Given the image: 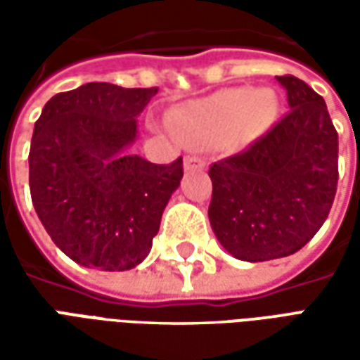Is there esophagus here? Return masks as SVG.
Masks as SVG:
<instances>
[{
  "label": "esophagus",
  "instance_id": "34e87169",
  "mask_svg": "<svg viewBox=\"0 0 360 360\" xmlns=\"http://www.w3.org/2000/svg\"><path fill=\"white\" fill-rule=\"evenodd\" d=\"M206 160L200 156H187L185 158V169H204Z\"/></svg>",
  "mask_w": 360,
  "mask_h": 360
}]
</instances>
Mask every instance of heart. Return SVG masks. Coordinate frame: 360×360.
<instances>
[{
	"label": "heart",
	"mask_w": 360,
	"mask_h": 360,
	"mask_svg": "<svg viewBox=\"0 0 360 360\" xmlns=\"http://www.w3.org/2000/svg\"><path fill=\"white\" fill-rule=\"evenodd\" d=\"M276 115V98L268 90L226 89L208 98L185 103L172 113V127L183 141L208 144L239 131L255 136Z\"/></svg>",
	"instance_id": "1"
}]
</instances>
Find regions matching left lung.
<instances>
[{"instance_id":"obj_1","label":"left lung","mask_w":360,"mask_h":360,"mask_svg":"<svg viewBox=\"0 0 360 360\" xmlns=\"http://www.w3.org/2000/svg\"><path fill=\"white\" fill-rule=\"evenodd\" d=\"M291 110L245 150L210 165L212 229L235 258L289 257L316 235L338 191V131L324 98L276 77Z\"/></svg>"}]
</instances>
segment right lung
<instances>
[{"mask_svg":"<svg viewBox=\"0 0 360 360\" xmlns=\"http://www.w3.org/2000/svg\"><path fill=\"white\" fill-rule=\"evenodd\" d=\"M158 89L89 82L44 105L28 154V183L51 241L77 264L131 270L148 257L183 158L167 165L123 148L136 136V115Z\"/></svg>","mask_w":360,"mask_h":360,"instance_id":"1","label":"right lung"}]
</instances>
